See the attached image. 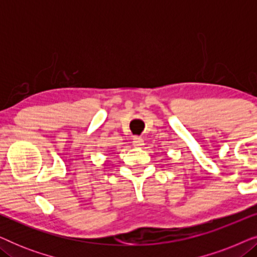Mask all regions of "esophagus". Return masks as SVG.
Here are the masks:
<instances>
[{"instance_id": "34e87169", "label": "esophagus", "mask_w": 257, "mask_h": 257, "mask_svg": "<svg viewBox=\"0 0 257 257\" xmlns=\"http://www.w3.org/2000/svg\"><path fill=\"white\" fill-rule=\"evenodd\" d=\"M133 145L136 147H143L144 145V139L142 137H133Z\"/></svg>"}]
</instances>
